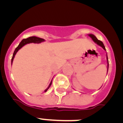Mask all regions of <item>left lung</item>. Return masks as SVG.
<instances>
[{"mask_svg": "<svg viewBox=\"0 0 123 123\" xmlns=\"http://www.w3.org/2000/svg\"><path fill=\"white\" fill-rule=\"evenodd\" d=\"M89 36H90V37H92V39H93V41H94V42H96V43L98 45H99L101 46V47H102V48L105 49V50H106L105 47L104 45H103V42H102V41H99V40H98V39L96 38V36H94V35H92V34H90ZM107 60H108V68H109V62H108V56H107Z\"/></svg>", "mask_w": 123, "mask_h": 123, "instance_id": "left-lung-1", "label": "left lung"}]
</instances>
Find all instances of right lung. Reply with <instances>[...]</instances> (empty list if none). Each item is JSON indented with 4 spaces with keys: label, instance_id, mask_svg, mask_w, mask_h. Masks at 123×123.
<instances>
[{
    "label": "right lung",
    "instance_id": "obj_1",
    "mask_svg": "<svg viewBox=\"0 0 123 123\" xmlns=\"http://www.w3.org/2000/svg\"><path fill=\"white\" fill-rule=\"evenodd\" d=\"M44 41L45 40L43 39L36 37V36H31V37H28V38L24 39L22 40L21 42L20 43V44H19L18 46V47L15 48V51H14V54H13V55H12V59H11V64L12 63V61H13V60H14V57H15V55L16 54V53H17L19 49L21 48V47H23L24 45L27 44V43H32V42H33V43H41V42H43V41ZM51 84H52V81H51V82H50V84H49V86H48V88H47V89L45 90V92H46L47 90H48V89L49 88V87L51 86Z\"/></svg>",
    "mask_w": 123,
    "mask_h": 123
}]
</instances>
